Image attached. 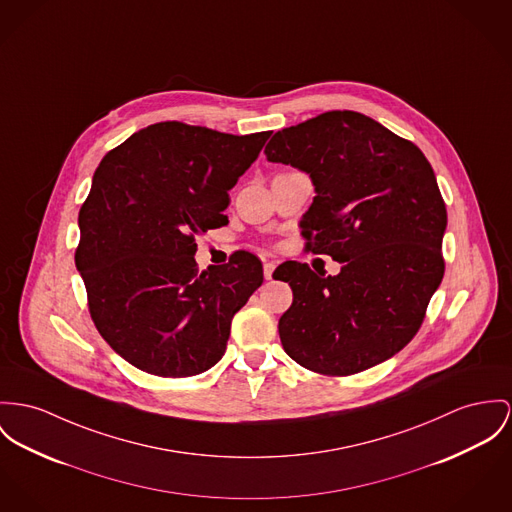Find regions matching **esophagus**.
I'll list each match as a JSON object with an SVG mask.
<instances>
[{"label": "esophagus", "instance_id": "34e87169", "mask_svg": "<svg viewBox=\"0 0 512 512\" xmlns=\"http://www.w3.org/2000/svg\"><path fill=\"white\" fill-rule=\"evenodd\" d=\"M275 263L273 261H267L265 265H263V275H265V278L267 280H271L273 278V273H275Z\"/></svg>", "mask_w": 512, "mask_h": 512}]
</instances>
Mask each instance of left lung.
<instances>
[{"mask_svg": "<svg viewBox=\"0 0 512 512\" xmlns=\"http://www.w3.org/2000/svg\"><path fill=\"white\" fill-rule=\"evenodd\" d=\"M265 156L310 173L306 251L341 273L286 261L294 300L280 315L286 354L323 376H351L399 353L421 329L444 276L446 204L425 154L354 111H329L271 138Z\"/></svg>", "mask_w": 512, "mask_h": 512, "instance_id": "1", "label": "left lung"}]
</instances>
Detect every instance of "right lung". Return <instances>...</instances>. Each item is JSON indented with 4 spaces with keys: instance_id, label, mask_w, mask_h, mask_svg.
I'll use <instances>...</instances> for the list:
<instances>
[{
    "instance_id": "1",
    "label": "right lung",
    "mask_w": 512,
    "mask_h": 512,
    "mask_svg": "<svg viewBox=\"0 0 512 512\" xmlns=\"http://www.w3.org/2000/svg\"><path fill=\"white\" fill-rule=\"evenodd\" d=\"M269 136L165 120L99 163L79 208L76 267L97 331L132 366L187 378L226 353L232 319L263 284V265L239 249L200 273L195 239L228 224V191Z\"/></svg>"
}]
</instances>
